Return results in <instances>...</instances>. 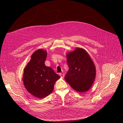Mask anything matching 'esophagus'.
Returning a JSON list of instances; mask_svg holds the SVG:
<instances>
[{"mask_svg": "<svg viewBox=\"0 0 123 123\" xmlns=\"http://www.w3.org/2000/svg\"><path fill=\"white\" fill-rule=\"evenodd\" d=\"M59 75L61 76V77H62V78H64V74H63V73H59Z\"/></svg>", "mask_w": 123, "mask_h": 123, "instance_id": "34e87169", "label": "esophagus"}]
</instances>
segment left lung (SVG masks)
Segmentation results:
<instances>
[{
	"label": "left lung",
	"mask_w": 123,
	"mask_h": 123,
	"mask_svg": "<svg viewBox=\"0 0 123 123\" xmlns=\"http://www.w3.org/2000/svg\"><path fill=\"white\" fill-rule=\"evenodd\" d=\"M69 70L65 79L74 90L85 92L90 89L96 76V68L90 55L83 48L67 53Z\"/></svg>",
	"instance_id": "8db88e82"
}]
</instances>
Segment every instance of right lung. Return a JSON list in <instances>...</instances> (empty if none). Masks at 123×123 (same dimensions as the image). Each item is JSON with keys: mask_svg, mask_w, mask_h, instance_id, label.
Segmentation results:
<instances>
[{"mask_svg": "<svg viewBox=\"0 0 123 123\" xmlns=\"http://www.w3.org/2000/svg\"><path fill=\"white\" fill-rule=\"evenodd\" d=\"M47 51H35L24 70L23 81L27 90L33 96L43 98L50 94L56 82L61 77L50 67L44 65Z\"/></svg>", "mask_w": 123, "mask_h": 123, "instance_id": "obj_1", "label": "right lung"}]
</instances>
